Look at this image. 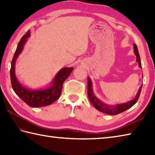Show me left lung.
<instances>
[{
	"mask_svg": "<svg viewBox=\"0 0 155 155\" xmlns=\"http://www.w3.org/2000/svg\"><path fill=\"white\" fill-rule=\"evenodd\" d=\"M134 54L136 56V61L138 62L139 67L142 68L140 55H139L137 46H136V45L135 44H134ZM142 87V85H141L140 88H139L137 94H136V95L134 99H132L131 101H130L127 103H125V104H117L116 105H110L104 104V103H103L102 101H100L99 99H98L96 97L95 95H94L93 89H92L91 80L90 79L89 77L87 78L88 97H89V99L90 100L91 103L92 105L95 107V108L97 109V110L108 115L119 114L123 111H125L127 110H128V109L131 107H132V106L134 105L136 102H137L139 97H140Z\"/></svg>",
	"mask_w": 155,
	"mask_h": 155,
	"instance_id": "1",
	"label": "left lung"
}]
</instances>
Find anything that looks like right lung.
Here are the masks:
<instances>
[{"label":"right lung","mask_w":155,"mask_h":155,"mask_svg":"<svg viewBox=\"0 0 155 155\" xmlns=\"http://www.w3.org/2000/svg\"><path fill=\"white\" fill-rule=\"evenodd\" d=\"M30 36V31L28 30L22 38L21 39L11 62L10 71L11 81L12 88L15 93L23 100V101L32 107H39L47 106L52 104L60 97L61 95L62 85L64 82L67 78L73 71V68H63L58 72L51 82L50 87L47 89L31 90L21 85L15 76V62L21 53L24 44Z\"/></svg>","instance_id":"right-lung-1"}]
</instances>
